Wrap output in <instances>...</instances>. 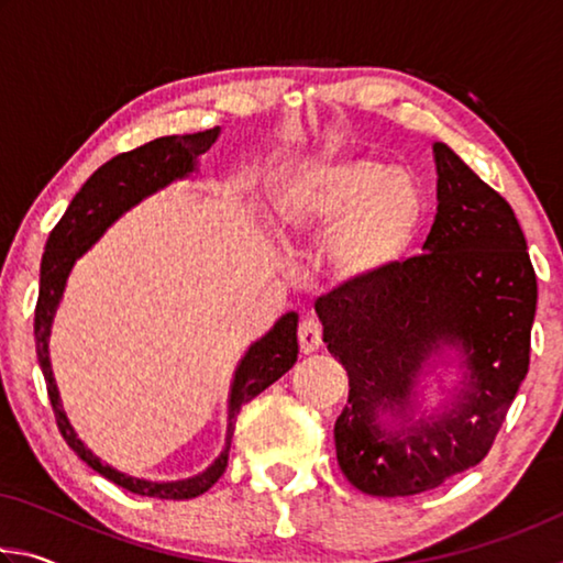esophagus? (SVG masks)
Listing matches in <instances>:
<instances>
[{
    "instance_id": "1",
    "label": "esophagus",
    "mask_w": 563,
    "mask_h": 563,
    "mask_svg": "<svg viewBox=\"0 0 563 563\" xmlns=\"http://www.w3.org/2000/svg\"><path fill=\"white\" fill-rule=\"evenodd\" d=\"M298 342H300V350L305 355H310V352H316L322 342V325L318 318H302L300 320V328H298Z\"/></svg>"
}]
</instances>
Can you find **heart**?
Wrapping results in <instances>:
<instances>
[{
  "label": "heart",
  "mask_w": 563,
  "mask_h": 563,
  "mask_svg": "<svg viewBox=\"0 0 563 563\" xmlns=\"http://www.w3.org/2000/svg\"><path fill=\"white\" fill-rule=\"evenodd\" d=\"M275 223L290 238L332 228L322 263L347 288L387 280L412 251L424 221V198L415 178L369 156L288 161L268 176Z\"/></svg>",
  "instance_id": "obj_1"
}]
</instances>
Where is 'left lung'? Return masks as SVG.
I'll use <instances>...</instances> for the list:
<instances>
[{"label":"left lung","mask_w":563,"mask_h":563,"mask_svg":"<svg viewBox=\"0 0 563 563\" xmlns=\"http://www.w3.org/2000/svg\"><path fill=\"white\" fill-rule=\"evenodd\" d=\"M437 216L422 255L373 288L316 302L350 377L335 450L352 487L412 497L487 456L529 369L537 275L511 206L434 141ZM463 377L442 408L418 402L434 364Z\"/></svg>","instance_id":"8db88e82"}]
</instances>
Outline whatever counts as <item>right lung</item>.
Instances as JSON below:
<instances>
[{"label": "right lung", "mask_w": 563, "mask_h": 563, "mask_svg": "<svg viewBox=\"0 0 563 563\" xmlns=\"http://www.w3.org/2000/svg\"><path fill=\"white\" fill-rule=\"evenodd\" d=\"M218 129L184 133V136H161L151 144L119 154L93 170L91 178L81 186L79 194L66 208L62 221L54 225L46 241L40 271V300H36L34 312V340H36V357L49 389V399L54 407L56 424L66 440V444L87 462L93 472L107 476L109 482L129 489L141 497L156 499H194L201 497L213 484L221 479L228 466V450H231L235 417L245 402L258 397L265 387H271L275 379H280L298 360V312H285L275 322L271 332L258 342L247 347L241 365L235 367L231 397H228V432H225V450L221 456L208 466L206 472L188 476L178 482H151L139 479V476L123 474L113 470L111 464L101 462L87 444L74 432L69 417L64 412L59 387H56L52 360H49V335L56 308L64 298L66 280L74 271L76 261L81 258L109 228L119 221L123 213H129L133 206H139L144 198L158 194L174 180L190 178L198 170V158L213 146Z\"/></svg>", "instance_id": "obj_1"}]
</instances>
